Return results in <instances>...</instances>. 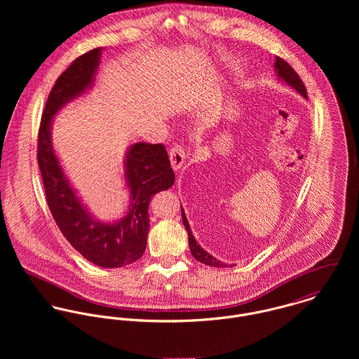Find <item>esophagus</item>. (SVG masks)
Instances as JSON below:
<instances>
[{
	"mask_svg": "<svg viewBox=\"0 0 359 359\" xmlns=\"http://www.w3.org/2000/svg\"><path fill=\"white\" fill-rule=\"evenodd\" d=\"M168 156H170L171 167H172L175 171H178V170L182 167L184 161H185V151L182 149V147L174 145V147L170 149Z\"/></svg>",
	"mask_w": 359,
	"mask_h": 359,
	"instance_id": "1",
	"label": "esophagus"
}]
</instances>
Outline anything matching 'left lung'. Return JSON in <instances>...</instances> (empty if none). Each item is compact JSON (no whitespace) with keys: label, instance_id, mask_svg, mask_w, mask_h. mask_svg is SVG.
<instances>
[{"label":"left lung","instance_id":"obj_1","mask_svg":"<svg viewBox=\"0 0 359 359\" xmlns=\"http://www.w3.org/2000/svg\"><path fill=\"white\" fill-rule=\"evenodd\" d=\"M275 72H276L279 80H282L283 83H286L289 87H292L293 90H296L300 95H303V97L307 100V90H306L304 83L302 81V79L299 77V74L296 73V70H294L285 59L276 56V59H275ZM181 215H182V222H184V225H185V229H187V232H188V242H189V249H191L192 256L195 257L198 261L205 264V265L215 266V268H225L226 264H224V262H221L219 259H217L215 257L208 255L205 249L196 242L195 236L192 235V231H191V226H189V222H188V219H187V215H185V211H184L182 205H181ZM229 266H232V265H229Z\"/></svg>","mask_w":359,"mask_h":359}]
</instances>
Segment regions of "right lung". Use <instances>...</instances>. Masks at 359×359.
<instances>
[{
	"mask_svg": "<svg viewBox=\"0 0 359 359\" xmlns=\"http://www.w3.org/2000/svg\"><path fill=\"white\" fill-rule=\"evenodd\" d=\"M102 48L79 56L56 80L43 111L37 160L52 217L67 242L90 262L118 268L140 259L149 232V203L154 195L172 187L175 175L161 144L137 142L124 158V178L130 189L127 214L116 222H101L81 203L52 147L55 114L90 90Z\"/></svg>",
	"mask_w": 359,
	"mask_h": 359,
	"instance_id": "obj_1",
	"label": "right lung"
}]
</instances>
